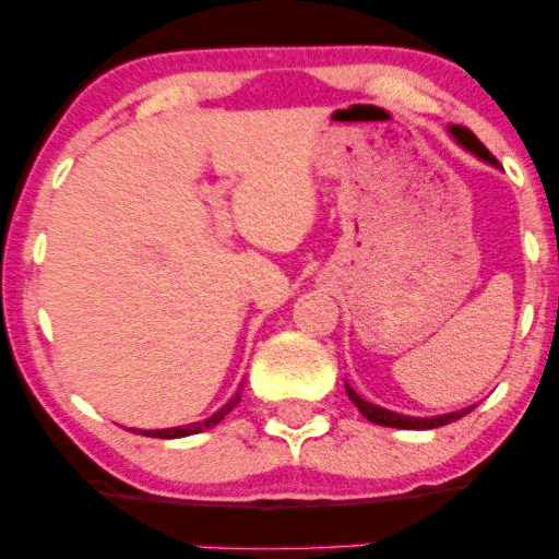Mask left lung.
<instances>
[{
  "mask_svg": "<svg viewBox=\"0 0 559 559\" xmlns=\"http://www.w3.org/2000/svg\"><path fill=\"white\" fill-rule=\"evenodd\" d=\"M450 134L455 136V142L461 144V147L473 152L476 157L486 159V163H491V165H499V159H496L491 152H488L484 144H480V140L471 132V129H465L461 124H453V127H450ZM346 392H348V400L356 404L358 412H361V415L369 419V423L384 425V427H400V430H432V427H442V425L455 423V419H461L463 415H468V412L473 409V407H468V409L450 412V415H440V417H407V415H396V412H392V409L377 407V404L361 400V396H358L348 384H346Z\"/></svg>",
  "mask_w": 559,
  "mask_h": 559,
  "instance_id": "obj_1",
  "label": "left lung"
}]
</instances>
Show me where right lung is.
I'll use <instances>...</instances> for the list:
<instances>
[{
	"label": "right lung",
	"mask_w": 559,
	"mask_h": 559,
	"mask_svg": "<svg viewBox=\"0 0 559 559\" xmlns=\"http://www.w3.org/2000/svg\"><path fill=\"white\" fill-rule=\"evenodd\" d=\"M241 400V392H236V396L228 404H224L216 415L203 419V423H193V425H186V427H167V430H140L136 435H147V438H159V440H173V438H186V435H195V432H203V430H211L213 425H218L221 419H224L228 412H231L236 404ZM134 432V430H132Z\"/></svg>",
	"instance_id": "obj_1"
}]
</instances>
